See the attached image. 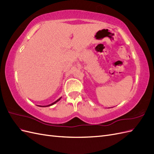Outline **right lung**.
Returning <instances> with one entry per match:
<instances>
[{"label":"right lung","instance_id":"1","mask_svg":"<svg viewBox=\"0 0 154 154\" xmlns=\"http://www.w3.org/2000/svg\"><path fill=\"white\" fill-rule=\"evenodd\" d=\"M62 98V97H60L59 99H57V100H55V101L54 102V103H51V104H48V105H47V106H41V107H47V106H52V105H54V104H55L56 103H57L59 100H60V99Z\"/></svg>","mask_w":154,"mask_h":154}]
</instances>
